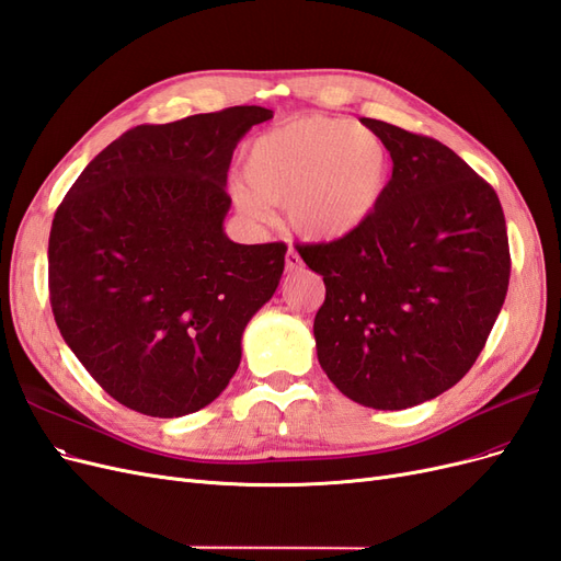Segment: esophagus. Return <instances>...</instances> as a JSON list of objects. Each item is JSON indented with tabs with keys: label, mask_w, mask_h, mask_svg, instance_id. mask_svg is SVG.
<instances>
[{
	"label": "esophagus",
	"mask_w": 561,
	"mask_h": 561,
	"mask_svg": "<svg viewBox=\"0 0 561 561\" xmlns=\"http://www.w3.org/2000/svg\"><path fill=\"white\" fill-rule=\"evenodd\" d=\"M300 267H302L300 256L296 254L294 249H288V251H286V270H288V273H294V270H300Z\"/></svg>",
	"instance_id": "34e87169"
}]
</instances>
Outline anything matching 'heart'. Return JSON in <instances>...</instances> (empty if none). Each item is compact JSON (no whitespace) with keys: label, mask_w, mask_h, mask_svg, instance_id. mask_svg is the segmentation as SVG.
<instances>
[{"label":"heart","mask_w":561,"mask_h":561,"mask_svg":"<svg viewBox=\"0 0 561 561\" xmlns=\"http://www.w3.org/2000/svg\"><path fill=\"white\" fill-rule=\"evenodd\" d=\"M391 156L373 130L350 118L302 116L251 141L244 186L232 197L249 221L286 207L300 238L333 242L370 221L387 193Z\"/></svg>","instance_id":"1"}]
</instances>
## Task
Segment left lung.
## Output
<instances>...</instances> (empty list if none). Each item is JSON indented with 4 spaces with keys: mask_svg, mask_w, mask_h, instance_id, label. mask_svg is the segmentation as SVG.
<instances>
[{
    "mask_svg": "<svg viewBox=\"0 0 561 561\" xmlns=\"http://www.w3.org/2000/svg\"><path fill=\"white\" fill-rule=\"evenodd\" d=\"M393 170L370 221L298 254L327 284L317 356L358 405L405 410L471 370L501 312L511 251L494 188L445 144L360 118Z\"/></svg>",
    "mask_w": 561,
    "mask_h": 561,
    "instance_id": "8db88e82",
    "label": "left lung"
}]
</instances>
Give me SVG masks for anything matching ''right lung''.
<instances>
[{
    "label": "right lung",
    "instance_id": "1",
    "mask_svg": "<svg viewBox=\"0 0 561 561\" xmlns=\"http://www.w3.org/2000/svg\"><path fill=\"white\" fill-rule=\"evenodd\" d=\"M273 118L230 106L137 125L88 162L48 238L50 307L67 347L121 405L184 417L219 396L242 333L277 291L286 244L232 242L228 168Z\"/></svg>",
    "mask_w": 561,
    "mask_h": 561
}]
</instances>
